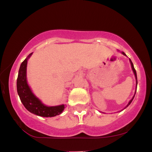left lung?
<instances>
[{
    "mask_svg": "<svg viewBox=\"0 0 152 152\" xmlns=\"http://www.w3.org/2000/svg\"><path fill=\"white\" fill-rule=\"evenodd\" d=\"M122 54H124V56H126V54H125L124 53V52H122ZM129 61H130V63H131V65H132V70H133V72H134V76H135V78H136V79H137V72H136V70H135V69H134V67L133 63L132 62V61H131V59H129ZM136 91H137V90H136ZM135 94H136V91H135ZM135 94H134V96H135ZM134 96H133V98H132V99H131V100L129 101V104H127V106H126V107H125V108H126L127 106H128L129 105V104H131V103H132V100H133L134 98Z\"/></svg>",
    "mask_w": 152,
    "mask_h": 152,
    "instance_id": "left-lung-1",
    "label": "left lung"
}]
</instances>
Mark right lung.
<instances>
[{"label":"right lung","instance_id":"obj_1","mask_svg":"<svg viewBox=\"0 0 152 152\" xmlns=\"http://www.w3.org/2000/svg\"><path fill=\"white\" fill-rule=\"evenodd\" d=\"M31 53L21 63L17 78V91L22 104L28 111L32 114L43 117H52L61 114L64 110V104L56 106H47L43 104L31 91L26 79V67L28 59L32 55Z\"/></svg>","mask_w":152,"mask_h":152}]
</instances>
